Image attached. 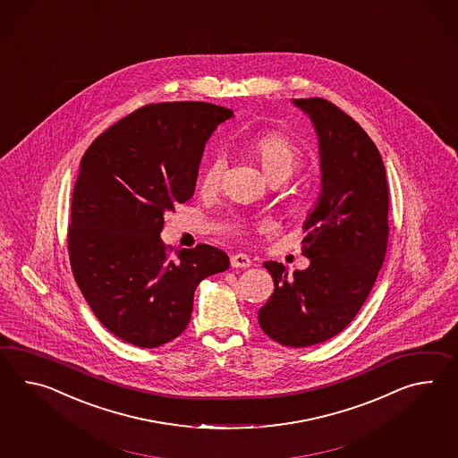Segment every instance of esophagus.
Returning a JSON list of instances; mask_svg holds the SVG:
<instances>
[{"mask_svg": "<svg viewBox=\"0 0 458 458\" xmlns=\"http://www.w3.org/2000/svg\"><path fill=\"white\" fill-rule=\"evenodd\" d=\"M230 263H232V267H233V268H250V267H251V259H250V257L243 255V253L232 255V258H230Z\"/></svg>", "mask_w": 458, "mask_h": 458, "instance_id": "1", "label": "esophagus"}]
</instances>
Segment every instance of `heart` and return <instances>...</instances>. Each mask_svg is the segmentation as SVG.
Wrapping results in <instances>:
<instances>
[{
    "mask_svg": "<svg viewBox=\"0 0 458 458\" xmlns=\"http://www.w3.org/2000/svg\"><path fill=\"white\" fill-rule=\"evenodd\" d=\"M250 152L257 158L265 175L271 177H290L296 168L301 167L302 150L300 146L283 132L271 131L258 135L250 142ZM225 158L215 156L205 168L201 177V187L207 190L216 189L224 177Z\"/></svg>",
    "mask_w": 458,
    "mask_h": 458,
    "instance_id": "b5f03b06",
    "label": "heart"
}]
</instances>
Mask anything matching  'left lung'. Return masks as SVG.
<instances>
[{
    "mask_svg": "<svg viewBox=\"0 0 458 458\" xmlns=\"http://www.w3.org/2000/svg\"><path fill=\"white\" fill-rule=\"evenodd\" d=\"M319 137L323 191L302 226L310 267L265 261L275 291L258 311L265 335L308 347L339 335L368 300L389 240V187L379 150L359 123L323 98L294 99Z\"/></svg>",
    "mask_w": 458,
    "mask_h": 458,
    "instance_id": "left-lung-1",
    "label": "left lung"
}]
</instances>
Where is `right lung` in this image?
Here are the masks:
<instances>
[{"instance_id":"obj_1","label":"right lung","mask_w":458,"mask_h":458,"mask_svg":"<svg viewBox=\"0 0 458 458\" xmlns=\"http://www.w3.org/2000/svg\"><path fill=\"white\" fill-rule=\"evenodd\" d=\"M233 112L208 102L147 104L102 132L81 158L67 250L96 318L137 347H158L187 327L201 279L230 267L220 248L170 257L164 215L195 191L201 154Z\"/></svg>"}]
</instances>
